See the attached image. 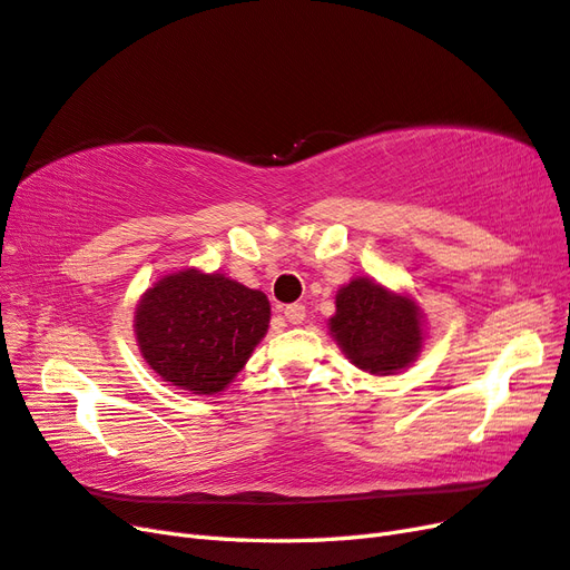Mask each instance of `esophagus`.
Instances as JSON below:
<instances>
[{"mask_svg": "<svg viewBox=\"0 0 570 570\" xmlns=\"http://www.w3.org/2000/svg\"><path fill=\"white\" fill-rule=\"evenodd\" d=\"M304 316H306V309H304V304H289V306H285V318L289 321V323H302L304 321Z\"/></svg>", "mask_w": 570, "mask_h": 570, "instance_id": "obj_1", "label": "esophagus"}]
</instances>
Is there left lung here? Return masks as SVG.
<instances>
[{
  "mask_svg": "<svg viewBox=\"0 0 570 570\" xmlns=\"http://www.w3.org/2000/svg\"><path fill=\"white\" fill-rule=\"evenodd\" d=\"M331 333L352 364L379 376L405 368L422 347L417 304L366 278L337 292Z\"/></svg>",
  "mask_w": 570,
  "mask_h": 570,
  "instance_id": "1",
  "label": "left lung"
}]
</instances>
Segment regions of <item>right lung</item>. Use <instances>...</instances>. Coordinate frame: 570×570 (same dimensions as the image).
<instances>
[{"label":"right lung","mask_w":570,"mask_h":570,"mask_svg":"<svg viewBox=\"0 0 570 570\" xmlns=\"http://www.w3.org/2000/svg\"><path fill=\"white\" fill-rule=\"evenodd\" d=\"M271 304L220 273L179 271L153 285L136 306L144 360L170 386L220 393L268 331Z\"/></svg>","instance_id":"obj_1"}]
</instances>
